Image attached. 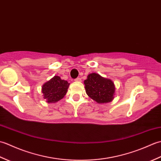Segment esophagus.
<instances>
[{"label":"esophagus","mask_w":161,"mask_h":161,"mask_svg":"<svg viewBox=\"0 0 161 161\" xmlns=\"http://www.w3.org/2000/svg\"><path fill=\"white\" fill-rule=\"evenodd\" d=\"M75 81H77V82H81V78L78 77V78H77V79H75Z\"/></svg>","instance_id":"esophagus-1"}]
</instances>
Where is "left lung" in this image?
I'll use <instances>...</instances> for the list:
<instances>
[{
  "instance_id": "1",
  "label": "left lung",
  "mask_w": 161,
  "mask_h": 161,
  "mask_svg": "<svg viewBox=\"0 0 161 161\" xmlns=\"http://www.w3.org/2000/svg\"><path fill=\"white\" fill-rule=\"evenodd\" d=\"M86 94L98 104H104L114 99L115 86L110 79L97 73H91L84 81Z\"/></svg>"
}]
</instances>
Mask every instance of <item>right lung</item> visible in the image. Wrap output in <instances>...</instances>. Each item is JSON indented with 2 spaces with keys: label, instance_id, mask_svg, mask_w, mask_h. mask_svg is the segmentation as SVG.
I'll list each match as a JSON object with an SVG mask.
<instances>
[{
  "label": "right lung",
  "instance_id": "right-lung-1",
  "mask_svg": "<svg viewBox=\"0 0 161 161\" xmlns=\"http://www.w3.org/2000/svg\"><path fill=\"white\" fill-rule=\"evenodd\" d=\"M70 84L61 80L59 76H54L42 87L43 99L47 103H55L61 100L66 94Z\"/></svg>",
  "mask_w": 161,
  "mask_h": 161
}]
</instances>
